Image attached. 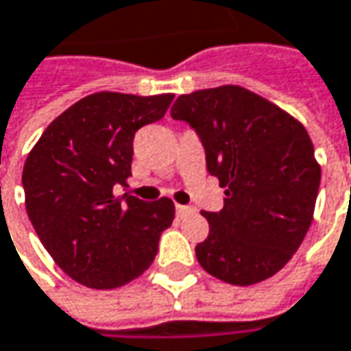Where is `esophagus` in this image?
I'll return each mask as SVG.
<instances>
[{"label": "esophagus", "mask_w": 351, "mask_h": 351, "mask_svg": "<svg viewBox=\"0 0 351 351\" xmlns=\"http://www.w3.org/2000/svg\"><path fill=\"white\" fill-rule=\"evenodd\" d=\"M194 208L192 206H184V204H176V214L178 216H186V214H190Z\"/></svg>", "instance_id": "34e87169"}]
</instances>
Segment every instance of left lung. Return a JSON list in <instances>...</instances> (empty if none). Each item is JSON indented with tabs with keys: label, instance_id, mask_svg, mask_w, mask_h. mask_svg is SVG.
I'll use <instances>...</instances> for the list:
<instances>
[{
	"label": "left lung",
	"instance_id": "obj_1",
	"mask_svg": "<svg viewBox=\"0 0 351 351\" xmlns=\"http://www.w3.org/2000/svg\"><path fill=\"white\" fill-rule=\"evenodd\" d=\"M171 117L196 131L210 176L226 188L220 212H202L210 234L196 246L197 263L230 285L273 277L301 246L319 192L305 127L234 84L178 97Z\"/></svg>",
	"mask_w": 351,
	"mask_h": 351
}]
</instances>
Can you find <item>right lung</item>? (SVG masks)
Instances as JSON below:
<instances>
[{
    "mask_svg": "<svg viewBox=\"0 0 351 351\" xmlns=\"http://www.w3.org/2000/svg\"><path fill=\"white\" fill-rule=\"evenodd\" d=\"M173 95L95 93L56 117L23 165L25 210L36 234L70 279L117 289L143 275L171 226L169 197H117L131 176L133 139L159 121Z\"/></svg>",
    "mask_w": 351,
    "mask_h": 351,
    "instance_id": "add662e5",
    "label": "right lung"
}]
</instances>
